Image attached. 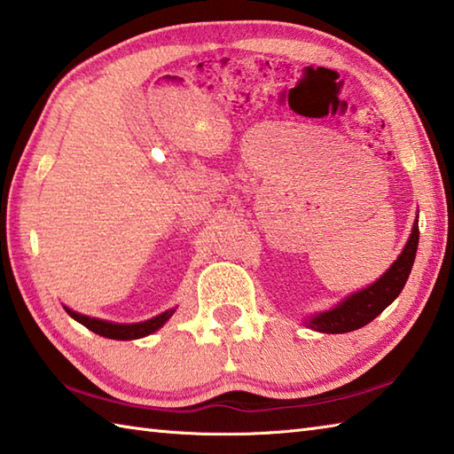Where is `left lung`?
<instances>
[{"mask_svg": "<svg viewBox=\"0 0 454 454\" xmlns=\"http://www.w3.org/2000/svg\"><path fill=\"white\" fill-rule=\"evenodd\" d=\"M417 218H419V215L415 216L410 239L403 246V252L392 263V268L381 275L380 279L372 283V286L350 293L339 305L323 310V313L310 315L305 325L317 333L326 334L352 333L358 331L364 325H368L370 321H374L381 310L392 305L395 297L402 293L413 268L417 244H419V220Z\"/></svg>", "mask_w": 454, "mask_h": 454, "instance_id": "left-lung-1", "label": "left lung"}]
</instances>
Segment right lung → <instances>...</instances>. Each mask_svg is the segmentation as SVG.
Listing matches in <instances>:
<instances>
[{
	"mask_svg": "<svg viewBox=\"0 0 454 454\" xmlns=\"http://www.w3.org/2000/svg\"><path fill=\"white\" fill-rule=\"evenodd\" d=\"M67 313L78 321L80 325H84L88 331H92L96 334L104 336V339H114V340H136V339H144V336L153 334L155 331H159L168 318L173 317L175 309H168L165 313L157 315L153 318H149V321L144 323H129V325H121V323H112V321H102V318H96V317H86V315H80L76 310L65 307Z\"/></svg>",
	"mask_w": 454,
	"mask_h": 454,
	"instance_id": "add662e5",
	"label": "right lung"
}]
</instances>
